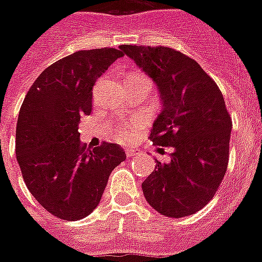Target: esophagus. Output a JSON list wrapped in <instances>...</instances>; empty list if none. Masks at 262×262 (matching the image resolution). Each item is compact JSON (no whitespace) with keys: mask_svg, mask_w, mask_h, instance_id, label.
Wrapping results in <instances>:
<instances>
[{"mask_svg":"<svg viewBox=\"0 0 262 262\" xmlns=\"http://www.w3.org/2000/svg\"><path fill=\"white\" fill-rule=\"evenodd\" d=\"M125 153H126L127 157H133V156H136V155H138V150H136V149H126V150H125Z\"/></svg>","mask_w":262,"mask_h":262,"instance_id":"1","label":"esophagus"}]
</instances>
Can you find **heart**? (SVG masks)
<instances>
[{
    "label": "heart",
    "instance_id": "1",
    "mask_svg": "<svg viewBox=\"0 0 262 262\" xmlns=\"http://www.w3.org/2000/svg\"><path fill=\"white\" fill-rule=\"evenodd\" d=\"M129 78L130 79H148V78H145L144 75H140V74H132V75H129ZM114 135H116V138H118L121 141H126L133 136V130L127 126H116L114 127Z\"/></svg>",
    "mask_w": 262,
    "mask_h": 262
}]
</instances>
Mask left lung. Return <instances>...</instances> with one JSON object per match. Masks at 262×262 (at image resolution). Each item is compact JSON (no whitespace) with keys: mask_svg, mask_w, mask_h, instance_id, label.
<instances>
[{"mask_svg":"<svg viewBox=\"0 0 262 262\" xmlns=\"http://www.w3.org/2000/svg\"><path fill=\"white\" fill-rule=\"evenodd\" d=\"M156 82L163 110L150 141L172 146L171 161L156 160L142 183L157 212L182 218L199 211L218 191L229 164L231 117L220 87L190 56L169 47H120Z\"/></svg>","mask_w":262,"mask_h":262,"instance_id":"8db88e82","label":"left lung"}]
</instances>
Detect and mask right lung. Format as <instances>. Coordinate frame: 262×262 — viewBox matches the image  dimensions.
Returning <instances> with one entry per match:
<instances>
[{
	"label": "right lung",
	"instance_id": "obj_1",
	"mask_svg": "<svg viewBox=\"0 0 262 262\" xmlns=\"http://www.w3.org/2000/svg\"><path fill=\"white\" fill-rule=\"evenodd\" d=\"M116 48L76 51L47 67L21 105L16 156L29 192L47 211L78 221L95 210L110 173L126 159L116 144L87 148L80 117L91 113L93 87L122 56Z\"/></svg>",
	"mask_w": 262,
	"mask_h": 262
}]
</instances>
